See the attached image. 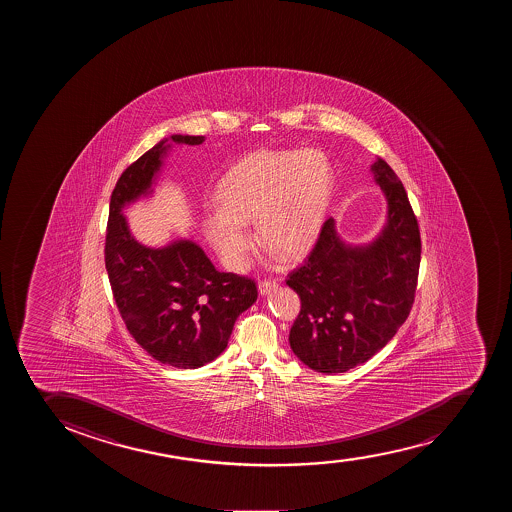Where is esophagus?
I'll list each match as a JSON object with an SVG mask.
<instances>
[{"instance_id": "obj_1", "label": "esophagus", "mask_w": 512, "mask_h": 512, "mask_svg": "<svg viewBox=\"0 0 512 512\" xmlns=\"http://www.w3.org/2000/svg\"><path fill=\"white\" fill-rule=\"evenodd\" d=\"M279 287L277 280H262L259 284L260 295H270Z\"/></svg>"}]
</instances>
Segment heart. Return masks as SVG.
<instances>
[{
	"instance_id": "obj_1",
	"label": "heart",
	"mask_w": 512,
	"mask_h": 512,
	"mask_svg": "<svg viewBox=\"0 0 512 512\" xmlns=\"http://www.w3.org/2000/svg\"><path fill=\"white\" fill-rule=\"evenodd\" d=\"M334 168L319 150H260L238 160L218 183V210L203 218L213 250L232 270L247 267L257 237L284 260L319 240L334 195Z\"/></svg>"
}]
</instances>
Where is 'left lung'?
Returning <instances> with one entry per match:
<instances>
[{
    "instance_id": "8db88e82",
    "label": "left lung",
    "mask_w": 512,
    "mask_h": 512,
    "mask_svg": "<svg viewBox=\"0 0 512 512\" xmlns=\"http://www.w3.org/2000/svg\"><path fill=\"white\" fill-rule=\"evenodd\" d=\"M370 172L387 202L382 230L370 242L350 243L329 218L309 259L287 280L302 302L290 349L322 374L367 362L397 334L414 304L419 225L394 170L377 158Z\"/></svg>"
}]
</instances>
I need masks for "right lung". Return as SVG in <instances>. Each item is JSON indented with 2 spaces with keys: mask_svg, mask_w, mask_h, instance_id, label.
Listing matches in <instances>:
<instances>
[{
  "mask_svg": "<svg viewBox=\"0 0 512 512\" xmlns=\"http://www.w3.org/2000/svg\"><path fill=\"white\" fill-rule=\"evenodd\" d=\"M205 137L172 135L118 178L108 213L105 265L128 332L148 355L175 369H198L227 349L238 315L257 300L253 280L218 272L192 238L148 247L133 237L123 210L152 197L173 145Z\"/></svg>",
  "mask_w": 512,
  "mask_h": 512,
  "instance_id": "obj_1",
  "label": "right lung"
}]
</instances>
